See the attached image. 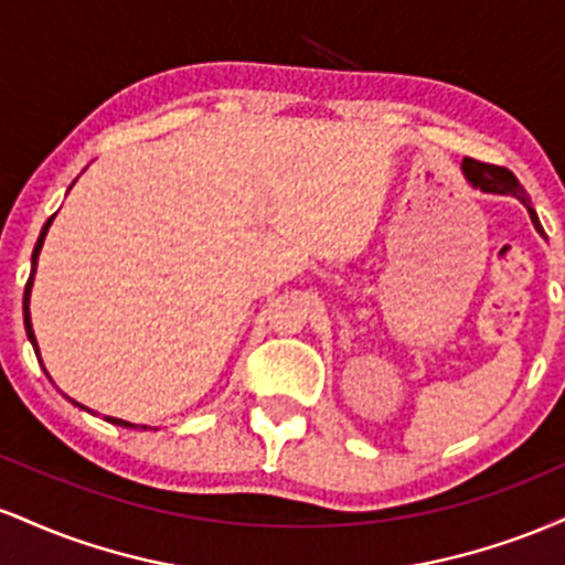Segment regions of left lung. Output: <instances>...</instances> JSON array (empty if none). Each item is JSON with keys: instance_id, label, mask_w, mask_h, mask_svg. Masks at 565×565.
<instances>
[{"instance_id": "8db88e82", "label": "left lung", "mask_w": 565, "mask_h": 565, "mask_svg": "<svg viewBox=\"0 0 565 565\" xmlns=\"http://www.w3.org/2000/svg\"><path fill=\"white\" fill-rule=\"evenodd\" d=\"M462 172H465V178H468V183L472 188H481V191H486V193H504V196L521 199L523 204H526V210H529V215H531V223H534V228L542 233L540 217H536L534 206L529 204L526 191H523V185L518 183V178L510 170H504V167L486 164V161L465 159L462 161Z\"/></svg>"}]
</instances>
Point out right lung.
Here are the masks:
<instances>
[{
  "label": "right lung",
  "instance_id": "right-lung-1",
  "mask_svg": "<svg viewBox=\"0 0 565 565\" xmlns=\"http://www.w3.org/2000/svg\"><path fill=\"white\" fill-rule=\"evenodd\" d=\"M53 217H55V215H53ZM53 217H50L47 223H44L42 233H39V242H36V246H34V255H31V276H29V281H25V291H23V323H25V334H29L31 345H34V353H36V359H39V345H36V337H34V327H31V310H29V302H31V287H34V274H36V260H39V252H42L44 236H47L50 225H53ZM82 408H84V406H82ZM108 423H114V425H121V427H138V425H132V423H125V419H116V417H108ZM142 430H146V427H142Z\"/></svg>",
  "mask_w": 565,
  "mask_h": 565
}]
</instances>
